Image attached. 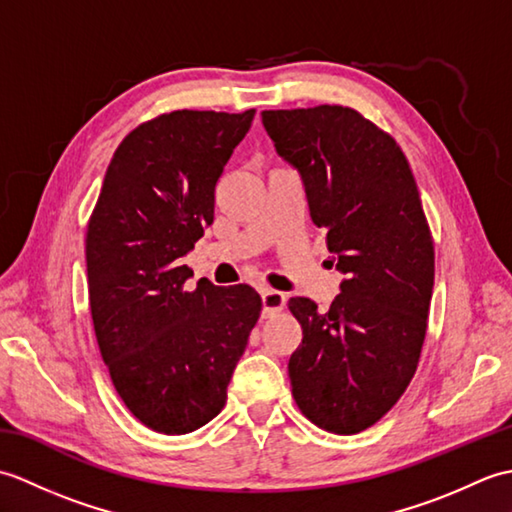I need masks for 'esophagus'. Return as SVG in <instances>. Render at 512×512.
<instances>
[{"mask_svg":"<svg viewBox=\"0 0 512 512\" xmlns=\"http://www.w3.org/2000/svg\"><path fill=\"white\" fill-rule=\"evenodd\" d=\"M262 303H264V317H273V314L284 310L286 295H284V292H279V290L266 288L262 292Z\"/></svg>","mask_w":512,"mask_h":512,"instance_id":"obj_1","label":"esophagus"}]
</instances>
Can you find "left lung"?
Segmentation results:
<instances>
[{"mask_svg": "<svg viewBox=\"0 0 512 512\" xmlns=\"http://www.w3.org/2000/svg\"><path fill=\"white\" fill-rule=\"evenodd\" d=\"M277 154L306 184L312 222L345 275L330 310L292 297L303 339L288 361L292 398L339 436L376 424L405 394L429 323L436 250L400 145L343 105L266 110Z\"/></svg>", "mask_w": 512, "mask_h": 512, "instance_id": "8db88e82", "label": "left lung"}]
</instances>
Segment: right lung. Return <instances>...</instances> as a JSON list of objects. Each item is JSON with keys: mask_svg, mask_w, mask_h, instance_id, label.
Here are the masks:
<instances>
[{"mask_svg": "<svg viewBox=\"0 0 512 512\" xmlns=\"http://www.w3.org/2000/svg\"><path fill=\"white\" fill-rule=\"evenodd\" d=\"M176 110L132 129L114 151L85 235L96 343L125 407L151 431L182 436L226 405L262 299L213 286L182 257L213 224L215 184L253 123Z\"/></svg>", "mask_w": 512, "mask_h": 512, "instance_id": "1", "label": "right lung"}]
</instances>
